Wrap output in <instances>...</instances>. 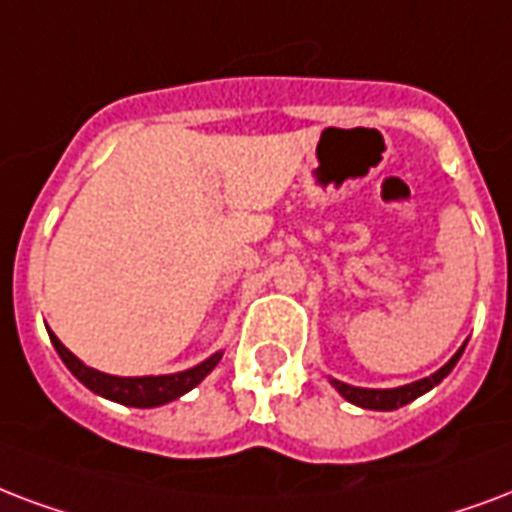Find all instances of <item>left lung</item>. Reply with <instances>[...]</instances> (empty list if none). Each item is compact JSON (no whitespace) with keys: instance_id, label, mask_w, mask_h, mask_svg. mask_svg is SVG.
<instances>
[{"instance_id":"obj_1","label":"left lung","mask_w":512,"mask_h":512,"mask_svg":"<svg viewBox=\"0 0 512 512\" xmlns=\"http://www.w3.org/2000/svg\"><path fill=\"white\" fill-rule=\"evenodd\" d=\"M464 346H467V343H462V349L456 351L454 357H451L443 368L435 370L432 376L413 381V384L395 386V389H365V386L343 384L338 378H330V384H333L335 392H338L343 400H349L351 405H360V408H368V411H397V408L413 403L416 397L427 395L429 389H435V386L454 370V365L459 362V357H462Z\"/></svg>"}]
</instances>
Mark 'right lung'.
Segmentation results:
<instances>
[{
  "instance_id": "add662e5",
  "label": "right lung",
  "mask_w": 512,
  "mask_h": 512,
  "mask_svg": "<svg viewBox=\"0 0 512 512\" xmlns=\"http://www.w3.org/2000/svg\"><path fill=\"white\" fill-rule=\"evenodd\" d=\"M50 343L56 346L58 357L64 360V365L69 368L77 381L83 386H88L93 395L107 397L112 403L131 405V408H158V405H166L177 397L187 395L193 386H198L204 381L217 362L222 360V351H214L212 357H206L204 362H198L195 368L179 370V373H169V376H109V373H101L96 368H88L80 357H74L72 351L66 349L64 343L58 341L56 333H50Z\"/></svg>"
}]
</instances>
